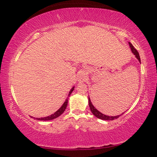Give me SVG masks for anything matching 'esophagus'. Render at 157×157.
<instances>
[{"mask_svg":"<svg viewBox=\"0 0 157 157\" xmlns=\"http://www.w3.org/2000/svg\"><path fill=\"white\" fill-rule=\"evenodd\" d=\"M85 78H86V75H85V72H81L79 75V82H84L85 80Z\"/></svg>","mask_w":157,"mask_h":157,"instance_id":"1","label":"esophagus"}]
</instances>
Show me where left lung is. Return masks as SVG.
Segmentation results:
<instances>
[{"label": "left lung", "instance_id": "1", "mask_svg": "<svg viewBox=\"0 0 157 157\" xmlns=\"http://www.w3.org/2000/svg\"><path fill=\"white\" fill-rule=\"evenodd\" d=\"M129 46H130V48H131V50L132 51V52L133 53V54L136 56V57L137 58L138 60H139L140 63H141V59H140V57H139V52H137V50L135 49L134 47H133V46L132 45V44H131L129 42ZM88 103H89V106H90V110L91 112L93 113V114L95 116V117H97L98 118H100L101 119V120H105V121H113L114 120V119H116L118 118V117H120L121 115L123 113H123L121 115H119V116H106V115H104L102 113H100L99 110H98L96 108L94 107V105H93V103H92L90 99V97H88Z\"/></svg>", "mask_w": 157, "mask_h": 157}]
</instances>
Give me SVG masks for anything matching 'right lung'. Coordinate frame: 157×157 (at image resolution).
Returning a JSON list of instances; mask_svg holds the SVG:
<instances>
[{"label": "right lung", "mask_w": 157, "mask_h": 157, "mask_svg": "<svg viewBox=\"0 0 157 157\" xmlns=\"http://www.w3.org/2000/svg\"><path fill=\"white\" fill-rule=\"evenodd\" d=\"M74 88H75V87H73L70 90V93H69V94H68V97H70L71 94H72V91L74 90ZM67 103H68V98H67L65 101H64V103H63V105L61 106V108H60L58 110H57V111L54 113V114H52L51 116H49L47 117H44V118H36L35 119H36V120H39V121H50V120H53V119H54V118H57V117L61 116V115L63 113L64 111L66 109L67 105Z\"/></svg>", "instance_id": "add662e5"}]
</instances>
